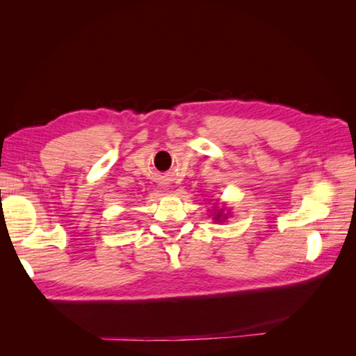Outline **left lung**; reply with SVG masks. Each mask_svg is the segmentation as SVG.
<instances>
[{"label": "left lung", "mask_w": 356, "mask_h": 356, "mask_svg": "<svg viewBox=\"0 0 356 356\" xmlns=\"http://www.w3.org/2000/svg\"><path fill=\"white\" fill-rule=\"evenodd\" d=\"M225 218H227V213H224V209H220V212L215 213V217H213L215 221H224Z\"/></svg>", "instance_id": "obj_1"}]
</instances>
